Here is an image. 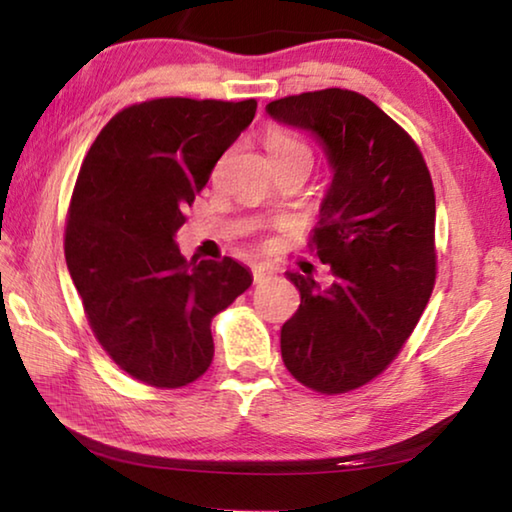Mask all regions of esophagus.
<instances>
[{
  "mask_svg": "<svg viewBox=\"0 0 512 512\" xmlns=\"http://www.w3.org/2000/svg\"><path fill=\"white\" fill-rule=\"evenodd\" d=\"M271 277H273V271L268 266H264V264H255L253 266V280H255V284H262L266 280H271Z\"/></svg>",
  "mask_w": 512,
  "mask_h": 512,
  "instance_id": "obj_1",
  "label": "esophagus"
}]
</instances>
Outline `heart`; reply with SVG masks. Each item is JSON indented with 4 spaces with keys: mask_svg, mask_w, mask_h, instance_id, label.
<instances>
[{
    "mask_svg": "<svg viewBox=\"0 0 512 512\" xmlns=\"http://www.w3.org/2000/svg\"><path fill=\"white\" fill-rule=\"evenodd\" d=\"M264 146L268 155H271L273 164L289 162V160H307L311 164V151L309 146L300 140V137L291 135L284 128L271 126L264 133Z\"/></svg>",
    "mask_w": 512,
    "mask_h": 512,
    "instance_id": "obj_1",
    "label": "heart"
}]
</instances>
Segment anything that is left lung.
Returning a JSON list of instances; mask_svg holds the SVG:
<instances>
[{"instance_id": "obj_1", "label": "left lung", "mask_w": 512, "mask_h": 512, "mask_svg": "<svg viewBox=\"0 0 512 512\" xmlns=\"http://www.w3.org/2000/svg\"><path fill=\"white\" fill-rule=\"evenodd\" d=\"M266 110L314 133L334 171L309 239L334 282L323 289L314 277L287 273L300 307L282 325L284 366L311 391L348 393L391 366L431 298V173L413 137L359 92H302Z\"/></svg>"}]
</instances>
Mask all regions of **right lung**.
Masks as SVG:
<instances>
[{
    "mask_svg": "<svg viewBox=\"0 0 512 512\" xmlns=\"http://www.w3.org/2000/svg\"><path fill=\"white\" fill-rule=\"evenodd\" d=\"M255 110V99L135 103L101 128L81 164L67 268L101 348L142 384L201 377L214 357L212 318L253 284L232 257L187 262L173 237Z\"/></svg>",
    "mask_w": 512,
    "mask_h": 512,
    "instance_id": "obj_1",
    "label": "right lung"
}]
</instances>
